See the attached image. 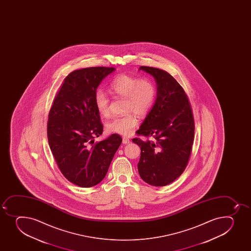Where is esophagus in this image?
<instances>
[{
  "label": "esophagus",
  "mask_w": 251,
  "mask_h": 251,
  "mask_svg": "<svg viewBox=\"0 0 251 251\" xmlns=\"http://www.w3.org/2000/svg\"><path fill=\"white\" fill-rule=\"evenodd\" d=\"M129 142V138H127V137H123V143H124V144H128Z\"/></svg>",
  "instance_id": "1"
}]
</instances>
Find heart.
Wrapping results in <instances>:
<instances>
[{"label": "heart", "instance_id": "b5f03b06", "mask_svg": "<svg viewBox=\"0 0 251 251\" xmlns=\"http://www.w3.org/2000/svg\"><path fill=\"white\" fill-rule=\"evenodd\" d=\"M109 92L114 96L125 98V111L123 116L114 117L107 124L109 132L123 136L131 134L138 124L135 112L144 117L151 110L156 100V84L150 78H140L132 75H120L109 83ZM95 105L103 116L109 113V98L101 90L95 94Z\"/></svg>", "mask_w": 251, "mask_h": 251}]
</instances>
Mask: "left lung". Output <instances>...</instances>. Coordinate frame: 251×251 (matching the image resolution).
<instances>
[{
  "mask_svg": "<svg viewBox=\"0 0 251 251\" xmlns=\"http://www.w3.org/2000/svg\"><path fill=\"white\" fill-rule=\"evenodd\" d=\"M139 70L155 78L158 93L154 106L136 132L154 141L132 139L141 147L137 168L147 183L167 186L181 176L188 164L195 136L193 112L186 92L169 73L148 66Z\"/></svg>",
  "mask_w": 251,
  "mask_h": 251,
  "instance_id": "1",
  "label": "left lung"
}]
</instances>
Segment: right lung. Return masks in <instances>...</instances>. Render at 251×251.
<instances>
[{"mask_svg": "<svg viewBox=\"0 0 251 251\" xmlns=\"http://www.w3.org/2000/svg\"><path fill=\"white\" fill-rule=\"evenodd\" d=\"M114 70L91 67L70 73L48 115V142L55 162L63 175L81 187H92L104 179L121 144L116 133L94 142L103 132L95 94L102 79Z\"/></svg>", "mask_w": 251, "mask_h": 251, "instance_id": "1", "label": "right lung"}]
</instances>
